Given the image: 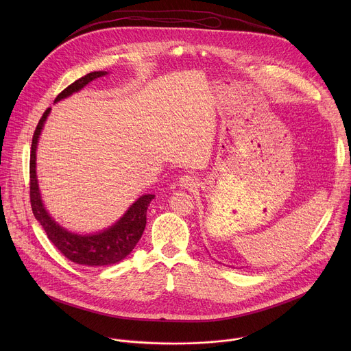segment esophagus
Here are the masks:
<instances>
[{
	"label": "esophagus",
	"mask_w": 351,
	"mask_h": 351,
	"mask_svg": "<svg viewBox=\"0 0 351 351\" xmlns=\"http://www.w3.org/2000/svg\"><path fill=\"white\" fill-rule=\"evenodd\" d=\"M179 184L183 189H193L198 186V179L191 173H186L179 178Z\"/></svg>",
	"instance_id": "obj_1"
}]
</instances>
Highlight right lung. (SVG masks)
<instances>
[{"mask_svg": "<svg viewBox=\"0 0 351 351\" xmlns=\"http://www.w3.org/2000/svg\"><path fill=\"white\" fill-rule=\"evenodd\" d=\"M108 72L98 71L87 73L86 76L77 79L71 86H68L64 91H61L56 103L61 99L72 95L73 93L80 91L84 86H87L94 79L106 76ZM51 108H47L43 114L38 125L34 130L32 140V152H30V203L34 218L40 222L43 229L47 233V237L60 250V252L72 263L87 265V267H103L111 265L126 258L137 241L140 240L145 223H147V208L156 197L154 194H143L136 202L128 208V211L110 228L95 232L91 234H79L69 232L45 210L36 173V152L37 143L41 134L43 126L49 115Z\"/></svg>", "mask_w": 351, "mask_h": 351, "instance_id": "1", "label": "right lung"}]
</instances>
